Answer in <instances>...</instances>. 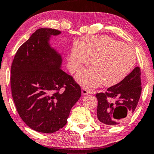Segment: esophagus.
Listing matches in <instances>:
<instances>
[{
	"mask_svg": "<svg viewBox=\"0 0 154 154\" xmlns=\"http://www.w3.org/2000/svg\"><path fill=\"white\" fill-rule=\"evenodd\" d=\"M90 90H88V88H82V95H88V94H90Z\"/></svg>",
	"mask_w": 154,
	"mask_h": 154,
	"instance_id": "obj_1",
	"label": "esophagus"
}]
</instances>
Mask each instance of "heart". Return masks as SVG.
<instances>
[{
  "label": "heart",
  "mask_w": 154,
  "mask_h": 154,
  "mask_svg": "<svg viewBox=\"0 0 154 154\" xmlns=\"http://www.w3.org/2000/svg\"><path fill=\"white\" fill-rule=\"evenodd\" d=\"M92 59L94 66L81 70L77 79L89 89L104 83L113 86L123 80L134 67L136 56L134 50L126 44L107 36L85 37L80 46L72 48L69 56L72 72L77 71L82 64Z\"/></svg>",
  "instance_id": "1"
}]
</instances>
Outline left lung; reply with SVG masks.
Here are the masks:
<instances>
[{"instance_id":"obj_1","label":"left lung","mask_w":154,"mask_h":154,"mask_svg":"<svg viewBox=\"0 0 154 154\" xmlns=\"http://www.w3.org/2000/svg\"><path fill=\"white\" fill-rule=\"evenodd\" d=\"M140 69L137 66L118 84L95 95L97 118L108 125L123 123L136 110L141 93Z\"/></svg>"}]
</instances>
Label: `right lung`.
I'll return each instance as SVG.
<instances>
[{
	"label": "right lung",
	"mask_w": 154,
	"mask_h": 154,
	"mask_svg": "<svg viewBox=\"0 0 154 154\" xmlns=\"http://www.w3.org/2000/svg\"><path fill=\"white\" fill-rule=\"evenodd\" d=\"M60 31L38 29L16 51L11 69L12 97L22 120L33 130L51 133L66 124L81 88L61 69L62 59L49 46Z\"/></svg>",
	"instance_id": "add662e5"
}]
</instances>
